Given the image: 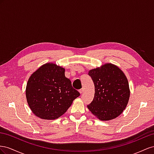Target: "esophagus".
I'll return each instance as SVG.
<instances>
[{
	"instance_id": "34e87169",
	"label": "esophagus",
	"mask_w": 154,
	"mask_h": 154,
	"mask_svg": "<svg viewBox=\"0 0 154 154\" xmlns=\"http://www.w3.org/2000/svg\"><path fill=\"white\" fill-rule=\"evenodd\" d=\"M79 92H80V94H82V92H83V89L82 88V89L79 90Z\"/></svg>"
}]
</instances>
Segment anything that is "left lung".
<instances>
[{
	"label": "left lung",
	"instance_id": "1",
	"mask_svg": "<svg viewBox=\"0 0 154 154\" xmlns=\"http://www.w3.org/2000/svg\"><path fill=\"white\" fill-rule=\"evenodd\" d=\"M88 75L94 82L95 94L88 108L101 121L118 117L126 108L130 97L125 73L116 66L106 64L90 70Z\"/></svg>",
	"mask_w": 154,
	"mask_h": 154
}]
</instances>
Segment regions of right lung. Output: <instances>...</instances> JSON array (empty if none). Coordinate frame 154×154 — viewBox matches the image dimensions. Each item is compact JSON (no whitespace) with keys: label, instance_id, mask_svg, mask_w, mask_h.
<instances>
[{"label":"right lung","instance_id":"1","mask_svg":"<svg viewBox=\"0 0 154 154\" xmlns=\"http://www.w3.org/2000/svg\"><path fill=\"white\" fill-rule=\"evenodd\" d=\"M55 64L42 65L29 78L26 95L30 109L42 119H57L67 111L80 93Z\"/></svg>","mask_w":154,"mask_h":154}]
</instances>
